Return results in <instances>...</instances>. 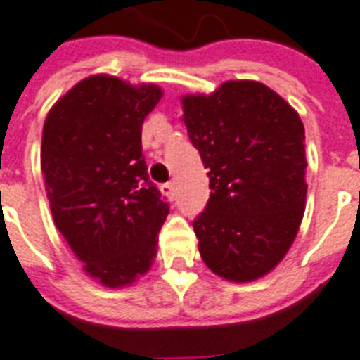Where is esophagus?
Returning <instances> with one entry per match:
<instances>
[{
  "instance_id": "esophagus-1",
  "label": "esophagus",
  "mask_w": 360,
  "mask_h": 360,
  "mask_svg": "<svg viewBox=\"0 0 360 360\" xmlns=\"http://www.w3.org/2000/svg\"><path fill=\"white\" fill-rule=\"evenodd\" d=\"M162 193L165 195V197L169 198V200H172V198L176 197V184H174V182L163 184V186H162Z\"/></svg>"
}]
</instances>
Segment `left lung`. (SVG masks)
<instances>
[{"mask_svg": "<svg viewBox=\"0 0 360 360\" xmlns=\"http://www.w3.org/2000/svg\"><path fill=\"white\" fill-rule=\"evenodd\" d=\"M182 108L212 189L193 221L198 252L226 281H257L283 260L303 219V122L275 91L249 79L182 96Z\"/></svg>", "mask_w": 360, "mask_h": 360, "instance_id": "obj_1", "label": "left lung"}]
</instances>
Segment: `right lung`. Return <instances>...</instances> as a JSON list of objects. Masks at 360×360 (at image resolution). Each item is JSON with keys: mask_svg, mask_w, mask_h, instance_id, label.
<instances>
[{"mask_svg": "<svg viewBox=\"0 0 360 360\" xmlns=\"http://www.w3.org/2000/svg\"><path fill=\"white\" fill-rule=\"evenodd\" d=\"M152 83L85 77L46 117L40 169L51 215L89 277L124 288L150 269L169 204L150 182L141 146L162 100Z\"/></svg>", "mask_w": 360, "mask_h": 360, "instance_id": "obj_1", "label": "right lung"}]
</instances>
